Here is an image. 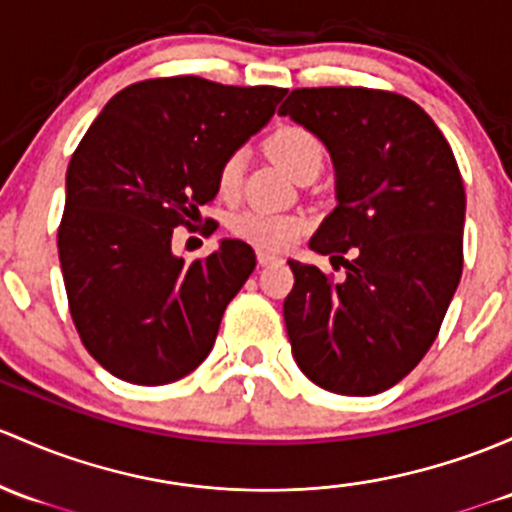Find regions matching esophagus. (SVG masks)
I'll use <instances>...</instances> for the list:
<instances>
[{
	"label": "esophagus",
	"mask_w": 512,
	"mask_h": 512,
	"mask_svg": "<svg viewBox=\"0 0 512 512\" xmlns=\"http://www.w3.org/2000/svg\"><path fill=\"white\" fill-rule=\"evenodd\" d=\"M274 262H279L277 255H272V252H265V250H257V265L267 267V265H274Z\"/></svg>",
	"instance_id": "1"
}]
</instances>
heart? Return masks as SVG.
<instances>
[{"mask_svg": "<svg viewBox=\"0 0 512 512\" xmlns=\"http://www.w3.org/2000/svg\"><path fill=\"white\" fill-rule=\"evenodd\" d=\"M265 152L282 171H287L292 179L311 174L321 169L324 161V147L319 137L304 127H279L272 132L265 142ZM242 184V157L230 154L220 164L218 171V191L220 196L233 198L240 191ZM309 228V218L299 213H262V211H245L230 220V230L242 240L252 242L257 247L267 250H287L297 242Z\"/></svg>", "mask_w": 512, "mask_h": 512, "instance_id": "b5f03b06", "label": "heart"}]
</instances>
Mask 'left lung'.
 <instances>
[{
    "label": "left lung",
    "mask_w": 512,
    "mask_h": 512,
    "mask_svg": "<svg viewBox=\"0 0 512 512\" xmlns=\"http://www.w3.org/2000/svg\"><path fill=\"white\" fill-rule=\"evenodd\" d=\"M279 115L314 132L331 154L336 208L309 247L346 267L331 282L319 267L289 260L292 355L328 392L378 395L424 358L459 287V166L432 117L385 90L299 88ZM346 251L353 261L342 260Z\"/></svg>",
    "instance_id": "8db88e82"
}]
</instances>
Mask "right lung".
Returning <instances> with one entry per match:
<instances>
[{
    "instance_id": "right-lung-1",
    "label": "right lung",
    "mask_w": 512,
    "mask_h": 512,
    "mask_svg": "<svg viewBox=\"0 0 512 512\" xmlns=\"http://www.w3.org/2000/svg\"><path fill=\"white\" fill-rule=\"evenodd\" d=\"M284 93L196 75L142 80L107 102L80 139L58 257L80 341L115 378L174 383L211 353L255 252L225 238L186 262L171 235L213 201L220 164L272 120Z\"/></svg>"
}]
</instances>
